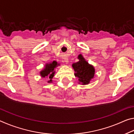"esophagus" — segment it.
Here are the masks:
<instances>
[{
  "mask_svg": "<svg viewBox=\"0 0 134 134\" xmlns=\"http://www.w3.org/2000/svg\"><path fill=\"white\" fill-rule=\"evenodd\" d=\"M64 62L66 63V64H67V63H69V58H64Z\"/></svg>",
  "mask_w": 134,
  "mask_h": 134,
  "instance_id": "1",
  "label": "esophagus"
}]
</instances>
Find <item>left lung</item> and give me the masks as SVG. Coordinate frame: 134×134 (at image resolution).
I'll return each instance as SVG.
<instances>
[{
    "label": "left lung",
    "mask_w": 134,
    "mask_h": 134,
    "mask_svg": "<svg viewBox=\"0 0 134 134\" xmlns=\"http://www.w3.org/2000/svg\"><path fill=\"white\" fill-rule=\"evenodd\" d=\"M78 59L79 60V62L73 63L72 65V68L75 71L74 76L78 78L79 83L83 85H87L94 77V68L86 62L81 54L78 56Z\"/></svg>",
    "instance_id": "left-lung-1"
}]
</instances>
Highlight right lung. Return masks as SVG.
Segmentation results:
<instances>
[{
  "label": "right lung",
  "instance_id": "add662e5",
  "mask_svg": "<svg viewBox=\"0 0 134 134\" xmlns=\"http://www.w3.org/2000/svg\"><path fill=\"white\" fill-rule=\"evenodd\" d=\"M59 65H60V64H58L57 62H55V61H53V62L47 63V64H45L44 69L40 72L41 76L42 77H48L49 78L48 83H52V79L53 78L54 74H55L54 69Z\"/></svg>",
  "mask_w": 134,
  "mask_h": 134
}]
</instances>
